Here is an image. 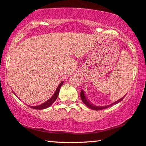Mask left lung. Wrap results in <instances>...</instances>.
I'll return each instance as SVG.
<instances>
[{
  "instance_id": "8db88e82",
  "label": "left lung",
  "mask_w": 146,
  "mask_h": 146,
  "mask_svg": "<svg viewBox=\"0 0 146 146\" xmlns=\"http://www.w3.org/2000/svg\"><path fill=\"white\" fill-rule=\"evenodd\" d=\"M80 96H81V100H82V102H83V104H84L85 106H87L89 108L91 109V110H104V109H106V108H108L109 107L113 106V105H115L118 104V103H119L120 102H121L122 100H123V99L125 98V96L123 97V98H121V99H119V100L116 101V102L112 103V104H111L110 105H108V106H94V105H93L91 103L89 102V101L87 100L86 96H85V93L84 91L83 90H81V93H80Z\"/></svg>"
}]
</instances>
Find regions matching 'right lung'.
Returning a JSON list of instances; mask_svg holds the SVG:
<instances>
[{"label":"right lung","mask_w":146,"mask_h":146,"mask_svg":"<svg viewBox=\"0 0 146 146\" xmlns=\"http://www.w3.org/2000/svg\"><path fill=\"white\" fill-rule=\"evenodd\" d=\"M63 81H62V82L60 83L59 85V86L57 87V89H56L55 92L54 93V94L52 96L51 98H50L49 100H48L47 101H46L45 102H44L43 104H40V105H38V106H29L30 108H33V109H35V110H44V109H46L48 108V107H50L51 106L52 104H53L54 102H55V100H57V97H58V95H59V91H60V89H61V87L62 86V85H63Z\"/></svg>","instance_id":"obj_1"}]
</instances>
